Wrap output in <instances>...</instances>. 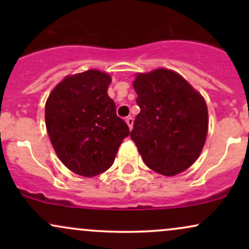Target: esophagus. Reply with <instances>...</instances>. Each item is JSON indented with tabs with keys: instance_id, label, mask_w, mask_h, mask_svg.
Instances as JSON below:
<instances>
[{
	"instance_id": "1",
	"label": "esophagus",
	"mask_w": 249,
	"mask_h": 249,
	"mask_svg": "<svg viewBox=\"0 0 249 249\" xmlns=\"http://www.w3.org/2000/svg\"><path fill=\"white\" fill-rule=\"evenodd\" d=\"M126 124L128 125V127H130V130H131V128H132V126H133V118H132V117H127Z\"/></svg>"
}]
</instances>
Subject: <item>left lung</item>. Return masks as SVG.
I'll use <instances>...</instances> for the list:
<instances>
[{"label":"left lung","instance_id":"obj_1","mask_svg":"<svg viewBox=\"0 0 249 249\" xmlns=\"http://www.w3.org/2000/svg\"><path fill=\"white\" fill-rule=\"evenodd\" d=\"M133 88L141 112L130 136L142 160L162 176L187 170L206 142L208 111L204 97L168 69L137 73Z\"/></svg>","mask_w":249,"mask_h":249}]
</instances>
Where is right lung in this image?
Returning <instances> with one entry per match:
<instances>
[{
  "instance_id": "right-lung-1",
  "label": "right lung",
  "mask_w": 249,
  "mask_h": 249,
  "mask_svg": "<svg viewBox=\"0 0 249 249\" xmlns=\"http://www.w3.org/2000/svg\"><path fill=\"white\" fill-rule=\"evenodd\" d=\"M111 76L99 70L67 76L45 103V125L59 160L83 177L111 167L130 134L107 95Z\"/></svg>"
}]
</instances>
